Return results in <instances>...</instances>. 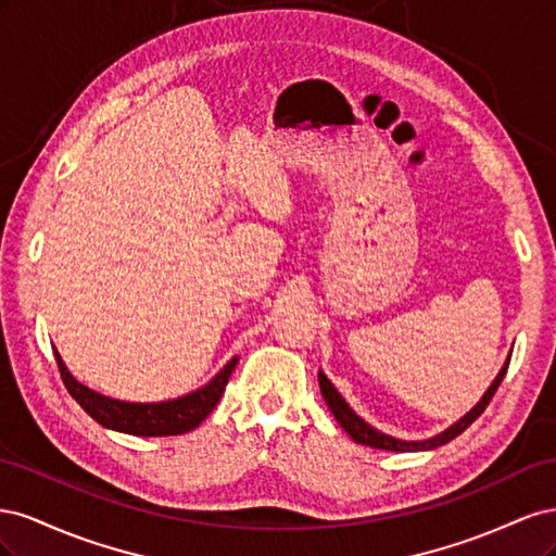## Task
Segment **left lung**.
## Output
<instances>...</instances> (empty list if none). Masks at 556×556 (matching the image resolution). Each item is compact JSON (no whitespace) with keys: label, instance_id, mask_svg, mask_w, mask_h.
Returning a JSON list of instances; mask_svg holds the SVG:
<instances>
[{"label":"left lung","instance_id":"8db88e82","mask_svg":"<svg viewBox=\"0 0 556 556\" xmlns=\"http://www.w3.org/2000/svg\"><path fill=\"white\" fill-rule=\"evenodd\" d=\"M508 364H510V359L506 362V366L501 368V374L496 376V380L492 382V387L490 390L484 392V396L478 401V406L470 410V413H466L457 425H452L450 429H445L443 433H439L435 435V439H429V441H417V443H408V441H399V439H392V435H387V433H380L378 429H374V427H368L362 417H357L355 413H352V408L348 406L345 403V399L336 392V387L327 380V376L325 374H319L317 378H319V392H323V396H325V401H327V406H329V410L333 413V417L339 419V425L350 433V439H355L357 443H364V445H368V447H378V450H392V452H415V450H433V447H439V445H445V443H450L452 439H457L459 433H464L470 425L476 422V419L484 413V408L490 406V401H492V396L496 394V390H498V384H501V380L506 378V371H508Z\"/></svg>","mask_w":556,"mask_h":556}]
</instances>
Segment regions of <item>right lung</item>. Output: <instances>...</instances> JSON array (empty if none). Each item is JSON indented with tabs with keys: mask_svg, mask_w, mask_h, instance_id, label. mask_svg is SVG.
<instances>
[{
	"mask_svg": "<svg viewBox=\"0 0 556 556\" xmlns=\"http://www.w3.org/2000/svg\"><path fill=\"white\" fill-rule=\"evenodd\" d=\"M55 359L66 392L78 401V406L92 419H97L102 427L125 431L131 435H180L197 429L217 406V401L225 394V387L229 382L233 366H237V359H231L206 387H201V390L182 399L162 403H127L102 396L92 392L90 387L80 384L70 371H66L58 350Z\"/></svg>",
	"mask_w": 556,
	"mask_h": 556,
	"instance_id": "right-lung-1",
	"label": "right lung"
}]
</instances>
